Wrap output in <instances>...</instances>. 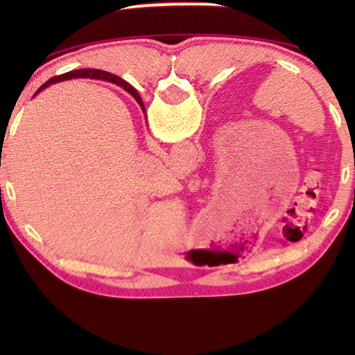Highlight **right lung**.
<instances>
[{
	"instance_id": "obj_1",
	"label": "right lung",
	"mask_w": 355,
	"mask_h": 355,
	"mask_svg": "<svg viewBox=\"0 0 355 355\" xmlns=\"http://www.w3.org/2000/svg\"><path fill=\"white\" fill-rule=\"evenodd\" d=\"M77 77H90V79H100V80L113 82V84L123 87L125 92H129V94L132 95L135 100H137V103L142 106V110H145L144 108V103H142V98H140V95L137 94V90H135L132 85H129L125 80L119 79L118 76L110 74V72H106V71H98V69H79V71H71V72H66V74L51 77V79H48L45 84H43L40 89L35 92V95L40 94L43 89H46V87H50L51 84H56V82H62V80H69V79H77Z\"/></svg>"
}]
</instances>
